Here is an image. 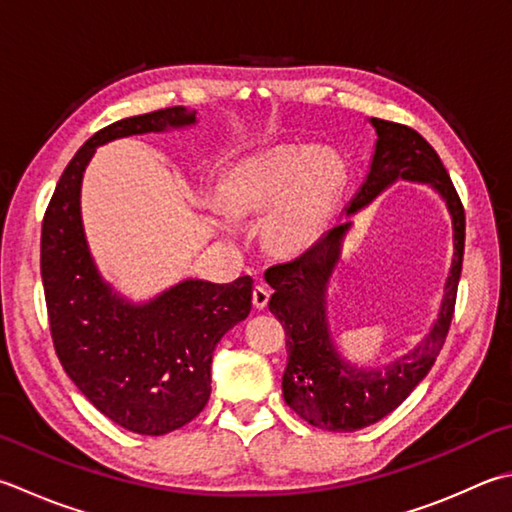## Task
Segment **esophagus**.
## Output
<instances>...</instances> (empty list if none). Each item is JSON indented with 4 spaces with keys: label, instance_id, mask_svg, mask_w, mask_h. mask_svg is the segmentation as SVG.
Returning a JSON list of instances; mask_svg holds the SVG:
<instances>
[{
    "label": "esophagus",
    "instance_id": "34e87169",
    "mask_svg": "<svg viewBox=\"0 0 512 512\" xmlns=\"http://www.w3.org/2000/svg\"><path fill=\"white\" fill-rule=\"evenodd\" d=\"M269 294H272V292H269L267 285H256V287H254L252 303H254L256 310H265L267 303H269Z\"/></svg>",
    "mask_w": 512,
    "mask_h": 512
}]
</instances>
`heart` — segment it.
I'll use <instances>...</instances> for the list:
<instances>
[{"label": "heart", "mask_w": 512, "mask_h": 512, "mask_svg": "<svg viewBox=\"0 0 512 512\" xmlns=\"http://www.w3.org/2000/svg\"><path fill=\"white\" fill-rule=\"evenodd\" d=\"M341 185V167L316 147H276L238 162L227 173L220 187L223 202H214V214L229 231V214L274 211L267 223L269 243L281 252H298L316 238Z\"/></svg>", "instance_id": "b5f03b06"}]
</instances>
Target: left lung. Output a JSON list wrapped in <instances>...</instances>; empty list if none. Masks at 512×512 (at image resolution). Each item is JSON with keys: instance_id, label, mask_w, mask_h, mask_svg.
Returning <instances> with one entry per match:
<instances>
[{"instance_id": "obj_1", "label": "left lung", "mask_w": 512, "mask_h": 512, "mask_svg": "<svg viewBox=\"0 0 512 512\" xmlns=\"http://www.w3.org/2000/svg\"><path fill=\"white\" fill-rule=\"evenodd\" d=\"M370 124L376 131L370 171L345 207L343 223L327 231L303 256L265 272V281L274 287L269 310L283 323L287 334L285 403L307 423L332 432L372 426L399 408L426 379L446 341L464 263L466 214L437 151L403 124L379 118H370ZM399 179L428 184L447 202L456 252L438 321L422 343L388 366H356L344 359L331 339L326 285L340 259L342 240L351 228L349 218Z\"/></svg>"}]
</instances>
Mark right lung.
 <instances>
[{"mask_svg": "<svg viewBox=\"0 0 512 512\" xmlns=\"http://www.w3.org/2000/svg\"><path fill=\"white\" fill-rule=\"evenodd\" d=\"M196 122V111L171 106L95 133L64 169L42 225V283L62 368L104 417L138 435H167L207 406L214 350L252 310L254 281L185 278L149 301H129L104 281L89 252L82 178L106 142Z\"/></svg>", "mask_w": 512, "mask_h": 512, "instance_id": "1", "label": "right lung"}]
</instances>
